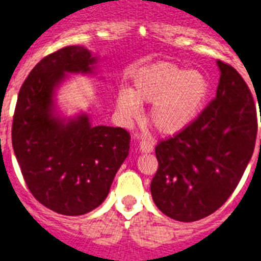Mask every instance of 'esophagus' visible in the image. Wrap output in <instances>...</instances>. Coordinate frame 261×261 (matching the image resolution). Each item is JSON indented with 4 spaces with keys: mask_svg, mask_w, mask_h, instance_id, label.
<instances>
[{
    "mask_svg": "<svg viewBox=\"0 0 261 261\" xmlns=\"http://www.w3.org/2000/svg\"><path fill=\"white\" fill-rule=\"evenodd\" d=\"M139 149L142 152H150L154 150V143H152L151 139H147V138H143L139 141Z\"/></svg>",
    "mask_w": 261,
    "mask_h": 261,
    "instance_id": "34e87169",
    "label": "esophagus"
}]
</instances>
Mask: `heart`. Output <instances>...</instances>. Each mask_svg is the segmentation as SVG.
<instances>
[{
    "mask_svg": "<svg viewBox=\"0 0 261 261\" xmlns=\"http://www.w3.org/2000/svg\"><path fill=\"white\" fill-rule=\"evenodd\" d=\"M209 91L202 72L161 61L135 72L130 90L120 88L115 94V107L123 119L131 120L141 115V103H152V126L162 134H175L200 115Z\"/></svg>",
    "mask_w": 261,
    "mask_h": 261,
    "instance_id": "obj_1",
    "label": "heart"
}]
</instances>
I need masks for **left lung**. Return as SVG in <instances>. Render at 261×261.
I'll use <instances>...</instances> for the list:
<instances>
[{
	"label": "left lung",
	"instance_id": "obj_1",
	"mask_svg": "<svg viewBox=\"0 0 261 261\" xmlns=\"http://www.w3.org/2000/svg\"><path fill=\"white\" fill-rule=\"evenodd\" d=\"M217 65L215 99L189 126L155 146L152 200L177 221H197L222 206L255 150L257 115L251 91L232 65L221 60Z\"/></svg>",
	"mask_w": 261,
	"mask_h": 261
}]
</instances>
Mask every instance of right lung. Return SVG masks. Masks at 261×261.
<instances>
[{"label":"right lung","mask_w":261,"mask_h":261,"mask_svg":"<svg viewBox=\"0 0 261 261\" xmlns=\"http://www.w3.org/2000/svg\"><path fill=\"white\" fill-rule=\"evenodd\" d=\"M96 57L64 46L40 60L17 97L12 145L29 192L65 216L94 211L106 200L130 150L122 127L92 126L86 114L65 122L54 115L55 88L65 73H92Z\"/></svg>","instance_id":"obj_1"}]
</instances>
